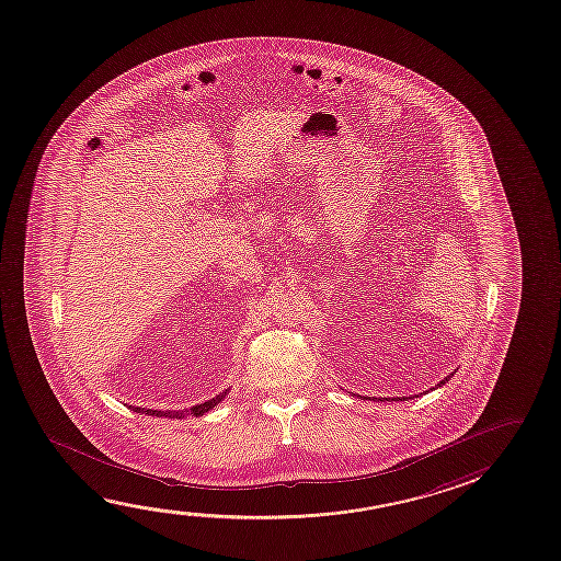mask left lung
<instances>
[{
	"label": "left lung",
	"instance_id": "obj_1",
	"mask_svg": "<svg viewBox=\"0 0 561 561\" xmlns=\"http://www.w3.org/2000/svg\"><path fill=\"white\" fill-rule=\"evenodd\" d=\"M445 380H448V377H445ZM445 380H440L439 385H437V388L443 387V385H445Z\"/></svg>",
	"mask_w": 561,
	"mask_h": 561
}]
</instances>
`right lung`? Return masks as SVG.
Wrapping results in <instances>:
<instances>
[{"mask_svg": "<svg viewBox=\"0 0 561 561\" xmlns=\"http://www.w3.org/2000/svg\"><path fill=\"white\" fill-rule=\"evenodd\" d=\"M229 394V388L224 390V392H219L217 397L209 398L207 402L204 404L192 405V408H186V410H147V408H136V405H128L131 408L134 412H138V414H147V415H157V417H169V420H182V417H186V415H194V417H199V415L207 414L209 410H214L225 397Z\"/></svg>", "mask_w": 561, "mask_h": 561, "instance_id": "add662e5", "label": "right lung"}]
</instances>
